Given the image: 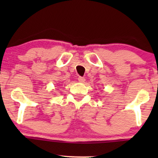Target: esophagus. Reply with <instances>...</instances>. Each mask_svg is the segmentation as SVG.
Here are the masks:
<instances>
[{"instance_id":"obj_1","label":"esophagus","mask_w":158,"mask_h":158,"mask_svg":"<svg viewBox=\"0 0 158 158\" xmlns=\"http://www.w3.org/2000/svg\"><path fill=\"white\" fill-rule=\"evenodd\" d=\"M78 80H79V82H81V83H83V82H85V79L84 77H79V78H78Z\"/></svg>"}]
</instances>
